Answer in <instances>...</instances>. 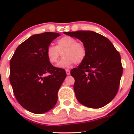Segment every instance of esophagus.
Returning <instances> with one entry per match:
<instances>
[{"mask_svg": "<svg viewBox=\"0 0 134 134\" xmlns=\"http://www.w3.org/2000/svg\"><path fill=\"white\" fill-rule=\"evenodd\" d=\"M65 71H66V74H67V75H70V74H71V72H70L69 70L66 69Z\"/></svg>", "mask_w": 134, "mask_h": 134, "instance_id": "obj_1", "label": "esophagus"}]
</instances>
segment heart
Masks as SVG:
<instances>
[{
	"label": "heart",
	"instance_id": "b5f03b06",
	"mask_svg": "<svg viewBox=\"0 0 134 134\" xmlns=\"http://www.w3.org/2000/svg\"><path fill=\"white\" fill-rule=\"evenodd\" d=\"M62 52L63 58L56 65L58 68H66L75 63L79 64L86 58V48L82 42L71 36H63L56 41V46L50 44L46 48V56L50 63H55Z\"/></svg>",
	"mask_w": 134,
	"mask_h": 134
}]
</instances>
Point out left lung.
<instances>
[{
  "instance_id": "8db88e82",
  "label": "left lung",
  "mask_w": 134,
  "mask_h": 134,
  "mask_svg": "<svg viewBox=\"0 0 134 134\" xmlns=\"http://www.w3.org/2000/svg\"><path fill=\"white\" fill-rule=\"evenodd\" d=\"M85 44L86 58L71 70L78 102L91 108L104 107L114 98L122 74L120 54L108 38L93 31L65 32Z\"/></svg>"
}]
</instances>
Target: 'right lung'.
<instances>
[{
    "label": "right lung",
    "mask_w": 134,
    "mask_h": 134,
    "mask_svg": "<svg viewBox=\"0 0 134 134\" xmlns=\"http://www.w3.org/2000/svg\"><path fill=\"white\" fill-rule=\"evenodd\" d=\"M59 33L35 34L21 43L11 59L9 82L19 103L29 111L41 114L53 108L65 71L55 67L46 56V48Z\"/></svg>",
    "instance_id": "obj_1"
}]
</instances>
